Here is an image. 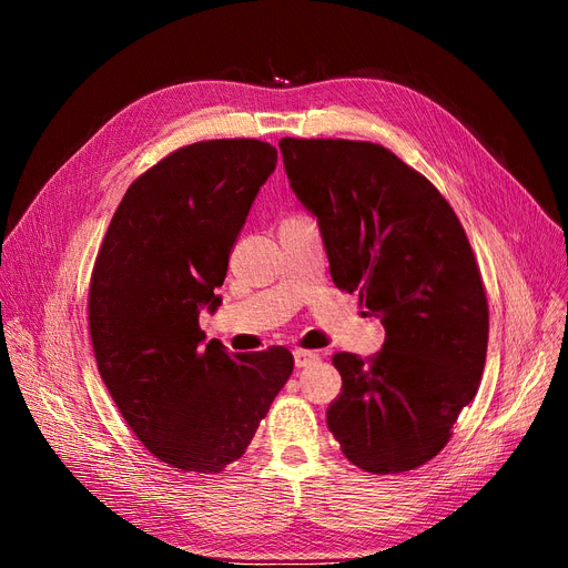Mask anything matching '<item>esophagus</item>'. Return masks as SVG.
I'll use <instances>...</instances> for the list:
<instances>
[{
	"instance_id": "esophagus-1",
	"label": "esophagus",
	"mask_w": 568,
	"mask_h": 568,
	"mask_svg": "<svg viewBox=\"0 0 568 568\" xmlns=\"http://www.w3.org/2000/svg\"><path fill=\"white\" fill-rule=\"evenodd\" d=\"M321 354L318 352H311V349H295V365L297 368H308V365L318 363Z\"/></svg>"
}]
</instances>
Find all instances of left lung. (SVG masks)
<instances>
[{
    "label": "left lung",
    "mask_w": 568,
    "mask_h": 568,
    "mask_svg": "<svg viewBox=\"0 0 568 568\" xmlns=\"http://www.w3.org/2000/svg\"><path fill=\"white\" fill-rule=\"evenodd\" d=\"M290 186L318 219L331 276L384 325L382 349L333 356L342 394L327 427L373 474L429 463L479 389L488 302L446 197L371 141L281 139Z\"/></svg>",
    "instance_id": "1"
}]
</instances>
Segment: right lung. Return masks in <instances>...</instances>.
Here are the masks:
<instances>
[{"mask_svg":"<svg viewBox=\"0 0 568 568\" xmlns=\"http://www.w3.org/2000/svg\"><path fill=\"white\" fill-rule=\"evenodd\" d=\"M257 139H214L162 158L126 189L91 271L89 333L101 379L158 460L214 474L243 457L292 375L285 346L203 344L229 254L276 170Z\"/></svg>","mask_w":568,"mask_h":568,"instance_id":"add662e5","label":"right lung"}]
</instances>
